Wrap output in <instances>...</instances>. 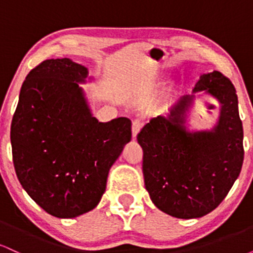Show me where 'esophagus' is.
<instances>
[{
    "mask_svg": "<svg viewBox=\"0 0 253 253\" xmlns=\"http://www.w3.org/2000/svg\"><path fill=\"white\" fill-rule=\"evenodd\" d=\"M141 127H143V123H141L140 120H138V119H135V120H133V124H132V133H133V136H136V134L139 133V130L141 129Z\"/></svg>",
    "mask_w": 253,
    "mask_h": 253,
    "instance_id": "34e87169",
    "label": "esophagus"
}]
</instances>
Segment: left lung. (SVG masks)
I'll return each instance as SVG.
<instances>
[{
	"label": "left lung",
	"mask_w": 253,
	"mask_h": 253,
	"mask_svg": "<svg viewBox=\"0 0 253 253\" xmlns=\"http://www.w3.org/2000/svg\"><path fill=\"white\" fill-rule=\"evenodd\" d=\"M219 101L220 117L211 130L189 132L185 112L194 95L183 96L168 117L151 119L139 132L145 188L158 210L179 219L214 211L239 176L244 161L243 124L236 89L221 72L200 77L193 91Z\"/></svg>",
	"instance_id": "obj_1"
}]
</instances>
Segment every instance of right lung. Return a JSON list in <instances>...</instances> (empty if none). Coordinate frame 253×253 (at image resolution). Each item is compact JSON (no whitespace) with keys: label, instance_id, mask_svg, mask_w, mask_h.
<instances>
[{"label":"right lung","instance_id":"1","mask_svg":"<svg viewBox=\"0 0 253 253\" xmlns=\"http://www.w3.org/2000/svg\"><path fill=\"white\" fill-rule=\"evenodd\" d=\"M88 70L69 58L43 60L20 91L10 127L15 172L43 211L75 217L94 210L109 169L132 138L128 118L98 123L82 88Z\"/></svg>","mask_w":253,"mask_h":253}]
</instances>
